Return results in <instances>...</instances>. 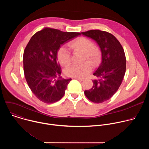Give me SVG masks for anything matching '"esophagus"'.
<instances>
[{"label":"esophagus","mask_w":149,"mask_h":149,"mask_svg":"<svg viewBox=\"0 0 149 149\" xmlns=\"http://www.w3.org/2000/svg\"><path fill=\"white\" fill-rule=\"evenodd\" d=\"M72 78H73V79H77V80H78V81H84V79H82V78H81L73 77Z\"/></svg>","instance_id":"1"}]
</instances>
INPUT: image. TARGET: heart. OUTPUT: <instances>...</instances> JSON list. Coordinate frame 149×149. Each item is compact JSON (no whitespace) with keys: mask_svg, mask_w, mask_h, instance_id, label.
<instances>
[{"mask_svg":"<svg viewBox=\"0 0 149 149\" xmlns=\"http://www.w3.org/2000/svg\"><path fill=\"white\" fill-rule=\"evenodd\" d=\"M70 48L75 51L84 53V59H88L92 62H95L99 57V50L93 47V42L85 37H79L71 41L69 44ZM57 57L62 65H67L70 62V52L65 47H61L58 51ZM92 70L91 65L88 62L81 64H72L65 70L67 75L77 78L86 77Z\"/></svg>","mask_w":149,"mask_h":149,"instance_id":"b5f03b06","label":"heart"}]
</instances>
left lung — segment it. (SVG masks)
I'll use <instances>...</instances> for the list:
<instances>
[{
  "mask_svg": "<svg viewBox=\"0 0 149 149\" xmlns=\"http://www.w3.org/2000/svg\"><path fill=\"white\" fill-rule=\"evenodd\" d=\"M81 34L96 42L101 53V60L93 75V86L84 94L92 102L101 103L111 98L122 82L126 68L124 49L112 34L100 30H90Z\"/></svg>",
  "mask_w": 149,
  "mask_h": 149,
  "instance_id": "8db88e82",
  "label": "left lung"
}]
</instances>
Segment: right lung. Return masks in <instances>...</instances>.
Listing matches in <instances>:
<instances>
[{
	"label": "right lung",
	"mask_w": 149,
	"mask_h": 149,
	"mask_svg": "<svg viewBox=\"0 0 149 149\" xmlns=\"http://www.w3.org/2000/svg\"><path fill=\"white\" fill-rule=\"evenodd\" d=\"M80 35L45 28L31 38L24 52V74L29 87L40 101L54 103L64 95L72 79L61 76L57 52L62 45Z\"/></svg>",
	"instance_id": "right-lung-1"
}]
</instances>
